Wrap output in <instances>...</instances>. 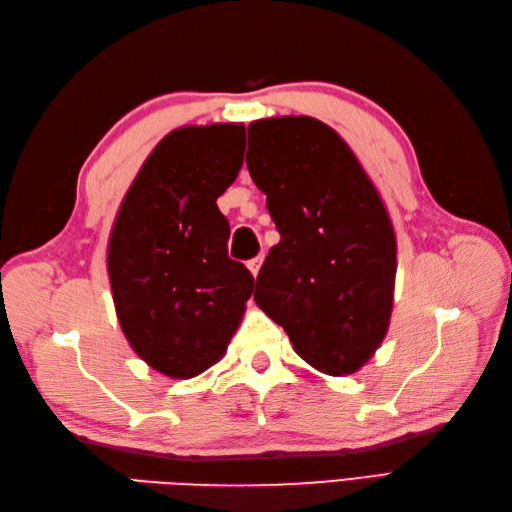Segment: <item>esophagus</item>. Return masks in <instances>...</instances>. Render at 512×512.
<instances>
[{
	"label": "esophagus",
	"instance_id": "34e87169",
	"mask_svg": "<svg viewBox=\"0 0 512 512\" xmlns=\"http://www.w3.org/2000/svg\"><path fill=\"white\" fill-rule=\"evenodd\" d=\"M260 267H262V256H256V258H252L250 262H247V269H250V271H252V275H254V277L258 275Z\"/></svg>",
	"mask_w": 512,
	"mask_h": 512
}]
</instances>
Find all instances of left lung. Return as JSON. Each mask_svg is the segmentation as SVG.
<instances>
[{
    "instance_id": "1",
    "label": "left lung",
    "mask_w": 512,
    "mask_h": 512,
    "mask_svg": "<svg viewBox=\"0 0 512 512\" xmlns=\"http://www.w3.org/2000/svg\"><path fill=\"white\" fill-rule=\"evenodd\" d=\"M247 138V170L282 235L256 277L254 299L305 363L329 376L354 374L391 322L397 241L389 213L327 123L260 119Z\"/></svg>"
}]
</instances>
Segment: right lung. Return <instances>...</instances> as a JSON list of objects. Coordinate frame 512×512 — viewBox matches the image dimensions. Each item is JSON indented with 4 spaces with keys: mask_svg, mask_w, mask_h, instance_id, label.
Wrapping results in <instances>:
<instances>
[{
    "mask_svg": "<svg viewBox=\"0 0 512 512\" xmlns=\"http://www.w3.org/2000/svg\"><path fill=\"white\" fill-rule=\"evenodd\" d=\"M243 123L166 134L138 170L108 239L115 312L132 350L188 380L218 363L252 297L254 277L228 258L218 200L237 179Z\"/></svg>",
    "mask_w": 512,
    "mask_h": 512,
    "instance_id": "add662e5",
    "label": "right lung"
}]
</instances>
